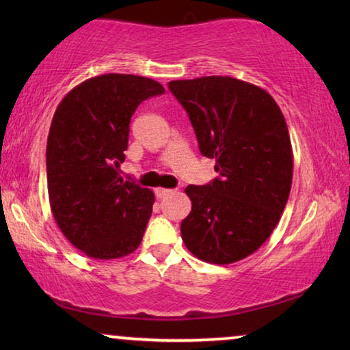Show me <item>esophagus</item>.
I'll return each mask as SVG.
<instances>
[{
  "label": "esophagus",
  "mask_w": 350,
  "mask_h": 350,
  "mask_svg": "<svg viewBox=\"0 0 350 350\" xmlns=\"http://www.w3.org/2000/svg\"><path fill=\"white\" fill-rule=\"evenodd\" d=\"M170 193H174V189H167V188H156V189H154L156 198H159V199L165 198V196H169Z\"/></svg>",
  "instance_id": "34e87169"
}]
</instances>
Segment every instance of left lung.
Here are the masks:
<instances>
[{
	"mask_svg": "<svg viewBox=\"0 0 350 350\" xmlns=\"http://www.w3.org/2000/svg\"><path fill=\"white\" fill-rule=\"evenodd\" d=\"M199 150L219 176L189 185L181 239L199 260L231 265L256 252L279 223L293 180L285 118L265 89L229 76L170 81Z\"/></svg>",
	"mask_w": 350,
	"mask_h": 350,
	"instance_id": "1",
	"label": "left lung"
}]
</instances>
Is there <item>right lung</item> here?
Listing matches in <instances>:
<instances>
[{
	"mask_svg": "<svg viewBox=\"0 0 350 350\" xmlns=\"http://www.w3.org/2000/svg\"><path fill=\"white\" fill-rule=\"evenodd\" d=\"M164 92L154 79L108 73L76 85L55 109L46 148L51 210L64 236L94 260L140 245L154 194L119 176V165L132 114Z\"/></svg>",
	"mask_w": 350,
	"mask_h": 350,
	"instance_id": "obj_1",
	"label": "right lung"
}]
</instances>
